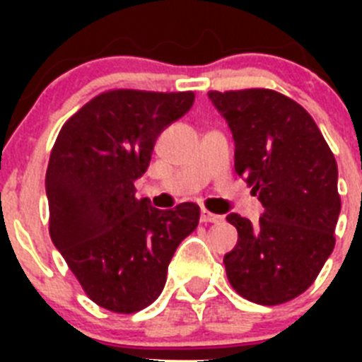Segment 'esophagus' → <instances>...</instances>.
<instances>
[{
  "label": "esophagus",
  "mask_w": 362,
  "mask_h": 362,
  "mask_svg": "<svg viewBox=\"0 0 362 362\" xmlns=\"http://www.w3.org/2000/svg\"><path fill=\"white\" fill-rule=\"evenodd\" d=\"M223 216H217V214L209 212V210H203L201 212V223H221Z\"/></svg>",
  "instance_id": "1"
}]
</instances>
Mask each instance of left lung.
Segmentation results:
<instances>
[{"label":"left lung","instance_id":"left-lung-1","mask_svg":"<svg viewBox=\"0 0 362 362\" xmlns=\"http://www.w3.org/2000/svg\"><path fill=\"white\" fill-rule=\"evenodd\" d=\"M235 141V172L263 203L257 225L230 214L238 245L226 277L245 299L276 306L308 290L335 246L337 163L308 112L270 88L210 90Z\"/></svg>","mask_w":362,"mask_h":362}]
</instances>
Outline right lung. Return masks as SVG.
I'll return each instance as SVG.
<instances>
[{
    "mask_svg": "<svg viewBox=\"0 0 362 362\" xmlns=\"http://www.w3.org/2000/svg\"><path fill=\"white\" fill-rule=\"evenodd\" d=\"M194 98L190 90L101 92L57 134L45 179L50 238L101 308L136 313L152 305L175 248L197 228L196 203L158 210L134 188L161 130Z\"/></svg>",
    "mask_w": 362,
    "mask_h": 362,
    "instance_id": "right-lung-1",
    "label": "right lung"
}]
</instances>
